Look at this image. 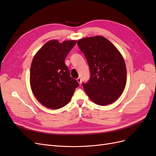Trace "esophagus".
Returning <instances> with one entry per match:
<instances>
[{
	"label": "esophagus",
	"mask_w": 156,
	"mask_h": 156,
	"mask_svg": "<svg viewBox=\"0 0 156 156\" xmlns=\"http://www.w3.org/2000/svg\"><path fill=\"white\" fill-rule=\"evenodd\" d=\"M77 82L79 83V84H81V78H80V77H78V78L77 79Z\"/></svg>",
	"instance_id": "34e87169"
}]
</instances>
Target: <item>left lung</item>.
<instances>
[{"instance_id": "left-lung-1", "label": "left lung", "mask_w": 156, "mask_h": 156, "mask_svg": "<svg viewBox=\"0 0 156 156\" xmlns=\"http://www.w3.org/2000/svg\"><path fill=\"white\" fill-rule=\"evenodd\" d=\"M77 45L90 72L88 81L82 83L84 91L99 105L112 103L126 87L127 71L122 55L110 41L101 36L79 40Z\"/></svg>"}]
</instances>
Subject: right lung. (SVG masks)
Returning <instances> with one entry per match:
<instances>
[{
    "mask_svg": "<svg viewBox=\"0 0 156 156\" xmlns=\"http://www.w3.org/2000/svg\"><path fill=\"white\" fill-rule=\"evenodd\" d=\"M77 41H49L33 58L30 82L34 96L51 109L66 105L79 84L70 76L64 60Z\"/></svg>",
    "mask_w": 156,
    "mask_h": 156,
    "instance_id": "1",
    "label": "right lung"
}]
</instances>
